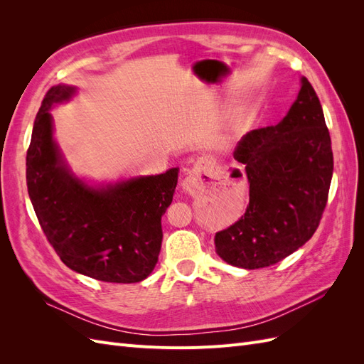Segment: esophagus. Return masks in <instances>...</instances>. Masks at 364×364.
<instances>
[{
  "instance_id": "34e87169",
  "label": "esophagus",
  "mask_w": 364,
  "mask_h": 364,
  "mask_svg": "<svg viewBox=\"0 0 364 364\" xmlns=\"http://www.w3.org/2000/svg\"><path fill=\"white\" fill-rule=\"evenodd\" d=\"M213 167H214L213 161L209 159V158L205 156V158L197 159V161L194 162V165H193V168L190 170L188 176H186V178L182 181V186H183V188H185V190L194 188L196 183L202 179L203 174H211Z\"/></svg>"
}]
</instances>
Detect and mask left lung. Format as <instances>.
<instances>
[{
    "label": "left lung",
    "instance_id": "1",
    "mask_svg": "<svg viewBox=\"0 0 364 364\" xmlns=\"http://www.w3.org/2000/svg\"><path fill=\"white\" fill-rule=\"evenodd\" d=\"M234 158L245 164L249 205L237 223L215 234V252L230 266L262 269L313 237L333 179L331 138L305 77L287 115L277 126L247 132Z\"/></svg>",
    "mask_w": 364,
    "mask_h": 364
}]
</instances>
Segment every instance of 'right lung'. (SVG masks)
Instances as JSON below:
<instances>
[{"label": "right lung", "instance_id": "add662e5", "mask_svg": "<svg viewBox=\"0 0 364 364\" xmlns=\"http://www.w3.org/2000/svg\"><path fill=\"white\" fill-rule=\"evenodd\" d=\"M75 92V86H53L39 107L27 151L31 205L65 266L105 282H139L158 262L161 218L179 168L102 185L77 178L54 141L50 114Z\"/></svg>", "mask_w": 364, "mask_h": 364}]
</instances>
